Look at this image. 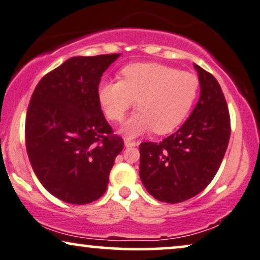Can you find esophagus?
Listing matches in <instances>:
<instances>
[{
	"label": "esophagus",
	"instance_id": "34e87169",
	"mask_svg": "<svg viewBox=\"0 0 260 260\" xmlns=\"http://www.w3.org/2000/svg\"><path fill=\"white\" fill-rule=\"evenodd\" d=\"M138 145H139V141H133L129 139L124 140V146L126 147H133V146H138Z\"/></svg>",
	"mask_w": 260,
	"mask_h": 260
}]
</instances>
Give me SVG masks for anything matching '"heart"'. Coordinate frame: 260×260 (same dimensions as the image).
I'll return each instance as SVG.
<instances>
[{"instance_id":"heart-1","label":"heart","mask_w":260,"mask_h":260,"mask_svg":"<svg viewBox=\"0 0 260 260\" xmlns=\"http://www.w3.org/2000/svg\"><path fill=\"white\" fill-rule=\"evenodd\" d=\"M121 77L122 80L102 81L97 98L104 115L115 122H121L138 100L139 111L121 128L128 138L151 131L159 136L173 132L185 121L198 94L194 74L156 62L128 64Z\"/></svg>"}]
</instances>
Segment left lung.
Segmentation results:
<instances>
[{
	"label": "left lung",
	"instance_id": "left-lung-1",
	"mask_svg": "<svg viewBox=\"0 0 260 260\" xmlns=\"http://www.w3.org/2000/svg\"><path fill=\"white\" fill-rule=\"evenodd\" d=\"M200 97L192 114L160 143H141L139 175L159 202L181 203L212 181L231 138V117L218 81L194 63Z\"/></svg>",
	"mask_w": 260,
	"mask_h": 260
}]
</instances>
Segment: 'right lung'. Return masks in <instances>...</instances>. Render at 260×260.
<instances>
[{"instance_id": "add662e5", "label": "right lung", "mask_w": 260, "mask_h": 260, "mask_svg": "<svg viewBox=\"0 0 260 260\" xmlns=\"http://www.w3.org/2000/svg\"><path fill=\"white\" fill-rule=\"evenodd\" d=\"M120 54L68 58L43 77L29 101L26 150L44 188L84 205L106 192L116 156L123 149L98 103L101 78Z\"/></svg>"}]
</instances>
